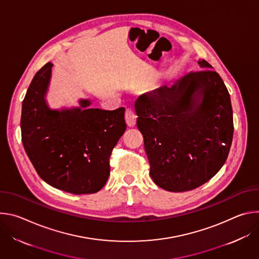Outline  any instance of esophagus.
<instances>
[{
  "label": "esophagus",
  "instance_id": "1",
  "mask_svg": "<svg viewBox=\"0 0 259 259\" xmlns=\"http://www.w3.org/2000/svg\"><path fill=\"white\" fill-rule=\"evenodd\" d=\"M136 114L133 109L127 108L126 109V114H125V120L126 123L129 127H133L136 124Z\"/></svg>",
  "mask_w": 259,
  "mask_h": 259
}]
</instances>
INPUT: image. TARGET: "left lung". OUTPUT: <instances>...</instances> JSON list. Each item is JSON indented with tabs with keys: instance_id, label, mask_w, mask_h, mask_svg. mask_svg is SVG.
Returning a JSON list of instances; mask_svg holds the SVG:
<instances>
[{
	"instance_id": "1",
	"label": "left lung",
	"mask_w": 259,
	"mask_h": 259,
	"mask_svg": "<svg viewBox=\"0 0 259 259\" xmlns=\"http://www.w3.org/2000/svg\"><path fill=\"white\" fill-rule=\"evenodd\" d=\"M199 71L140 95L136 124L144 139L151 177L169 192H187L211 179L233 141L230 93L206 60Z\"/></svg>"
}]
</instances>
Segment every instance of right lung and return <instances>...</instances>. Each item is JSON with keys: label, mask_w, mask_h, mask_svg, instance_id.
<instances>
[{"label": "right lung", "mask_w": 259, "mask_h": 259, "mask_svg": "<svg viewBox=\"0 0 259 259\" xmlns=\"http://www.w3.org/2000/svg\"><path fill=\"white\" fill-rule=\"evenodd\" d=\"M35 73L22 101L21 139L39 176L60 191L85 195L100 191L109 176V157L126 130L125 108L51 109L46 101L51 68ZM85 109L84 110L83 108Z\"/></svg>", "instance_id": "1"}]
</instances>
